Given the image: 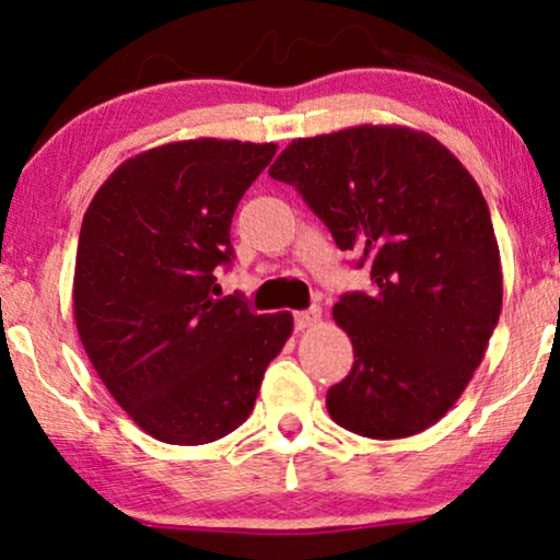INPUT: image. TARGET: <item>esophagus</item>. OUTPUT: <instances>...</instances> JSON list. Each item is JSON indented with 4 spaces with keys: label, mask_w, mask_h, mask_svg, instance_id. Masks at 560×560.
<instances>
[{
    "label": "esophagus",
    "mask_w": 560,
    "mask_h": 560,
    "mask_svg": "<svg viewBox=\"0 0 560 560\" xmlns=\"http://www.w3.org/2000/svg\"><path fill=\"white\" fill-rule=\"evenodd\" d=\"M322 322V312L319 308H308V312H299L295 314V329H312Z\"/></svg>",
    "instance_id": "34e87169"
}]
</instances>
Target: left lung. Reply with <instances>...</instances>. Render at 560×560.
Wrapping results in <instances>:
<instances>
[{"instance_id": "8db88e82", "label": "left lung", "mask_w": 560, "mask_h": 560, "mask_svg": "<svg viewBox=\"0 0 560 560\" xmlns=\"http://www.w3.org/2000/svg\"><path fill=\"white\" fill-rule=\"evenodd\" d=\"M269 176L301 191L342 252L371 261L374 288L332 308L355 363L327 392L329 416L378 441L439 423L486 355L503 301L478 182L436 137L402 124L299 137Z\"/></svg>"}]
</instances>
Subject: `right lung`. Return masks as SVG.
I'll list each match as a JSON object with an SVG mask.
<instances>
[{
  "label": "right lung",
  "instance_id": "add662e5",
  "mask_svg": "<svg viewBox=\"0 0 560 560\" xmlns=\"http://www.w3.org/2000/svg\"><path fill=\"white\" fill-rule=\"evenodd\" d=\"M275 142H165L114 171L80 228L72 312L82 348L127 416L165 444L199 446L252 416L293 316L215 299L238 199Z\"/></svg>",
  "mask_w": 560,
  "mask_h": 560
}]
</instances>
